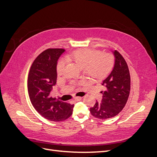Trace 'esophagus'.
<instances>
[{
  "label": "esophagus",
  "instance_id": "1",
  "mask_svg": "<svg viewBox=\"0 0 157 157\" xmlns=\"http://www.w3.org/2000/svg\"><path fill=\"white\" fill-rule=\"evenodd\" d=\"M82 97H75V100L76 101H80L82 99Z\"/></svg>",
  "mask_w": 157,
  "mask_h": 157
}]
</instances>
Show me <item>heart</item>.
Instances as JSON below:
<instances>
[{
  "instance_id": "obj_1",
  "label": "heart",
  "mask_w": 157,
  "mask_h": 157,
  "mask_svg": "<svg viewBox=\"0 0 157 157\" xmlns=\"http://www.w3.org/2000/svg\"><path fill=\"white\" fill-rule=\"evenodd\" d=\"M101 54L99 50L81 48L67 54L66 57L69 61L78 64L90 77L101 80L111 73L115 65V59L111 54ZM67 63V61L65 58L59 59L56 66V72L58 75L63 73Z\"/></svg>"
}]
</instances>
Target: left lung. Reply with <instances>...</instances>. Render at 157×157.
<instances>
[{
    "label": "left lung",
    "mask_w": 157,
    "mask_h": 157,
    "mask_svg": "<svg viewBox=\"0 0 157 157\" xmlns=\"http://www.w3.org/2000/svg\"><path fill=\"white\" fill-rule=\"evenodd\" d=\"M115 63L111 74L103 80L105 90L101 92V103L96 102L90 113L99 119L115 117L124 107L130 91V75L126 61L117 50L114 52Z\"/></svg>",
    "instance_id": "obj_1"
}]
</instances>
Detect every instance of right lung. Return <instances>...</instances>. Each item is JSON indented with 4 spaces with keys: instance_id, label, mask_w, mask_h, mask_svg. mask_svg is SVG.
Segmentation results:
<instances>
[{
    "instance_id": "add662e5",
    "label": "right lung",
    "mask_w": 157,
    "mask_h": 157,
    "mask_svg": "<svg viewBox=\"0 0 157 157\" xmlns=\"http://www.w3.org/2000/svg\"><path fill=\"white\" fill-rule=\"evenodd\" d=\"M63 48H48L33 61L27 78L28 94L33 106L46 119L59 122L67 119L73 114L74 105L50 96L57 80L56 65Z\"/></svg>"
}]
</instances>
